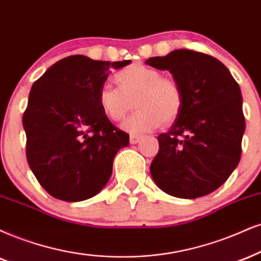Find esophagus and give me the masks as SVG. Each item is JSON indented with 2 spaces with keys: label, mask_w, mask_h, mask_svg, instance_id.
I'll list each match as a JSON object with an SVG mask.
<instances>
[{
  "label": "esophagus",
  "mask_w": 261,
  "mask_h": 261,
  "mask_svg": "<svg viewBox=\"0 0 261 261\" xmlns=\"http://www.w3.org/2000/svg\"><path fill=\"white\" fill-rule=\"evenodd\" d=\"M141 138H143V137L138 136V134H130V137H129L130 144H137V143H139Z\"/></svg>",
  "instance_id": "34e87169"
}]
</instances>
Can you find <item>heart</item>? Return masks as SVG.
<instances>
[{
	"mask_svg": "<svg viewBox=\"0 0 261 261\" xmlns=\"http://www.w3.org/2000/svg\"><path fill=\"white\" fill-rule=\"evenodd\" d=\"M117 87L104 86L98 93V104L106 118L120 122L136 102L138 110L122 124L130 133L156 129L179 117L184 93L173 79L144 64H130L115 75Z\"/></svg>",
	"mask_w": 261,
	"mask_h": 261,
	"instance_id": "b5f03b06",
	"label": "heart"
}]
</instances>
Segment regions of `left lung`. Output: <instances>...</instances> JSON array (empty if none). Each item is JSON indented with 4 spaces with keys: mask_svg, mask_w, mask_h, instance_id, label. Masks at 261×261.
Listing matches in <instances>:
<instances>
[{
    "mask_svg": "<svg viewBox=\"0 0 261 261\" xmlns=\"http://www.w3.org/2000/svg\"><path fill=\"white\" fill-rule=\"evenodd\" d=\"M145 63L168 70L184 93L179 117L157 137L152 179L174 197L211 194L226 181L241 159L246 121L239 83L217 58L195 50L176 49Z\"/></svg>",
    "mask_w": 261,
    "mask_h": 261,
    "instance_id": "8db88e82",
    "label": "left lung"
}]
</instances>
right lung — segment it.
Here are the masks:
<instances>
[{
    "label": "right lung",
    "instance_id": "add662e5",
    "mask_svg": "<svg viewBox=\"0 0 261 261\" xmlns=\"http://www.w3.org/2000/svg\"><path fill=\"white\" fill-rule=\"evenodd\" d=\"M130 63L71 56L53 64L29 94L22 125L27 159L42 188L66 202L91 198L106 185L129 134L105 117L98 93L111 69Z\"/></svg>",
    "mask_w": 261,
    "mask_h": 261
}]
</instances>
